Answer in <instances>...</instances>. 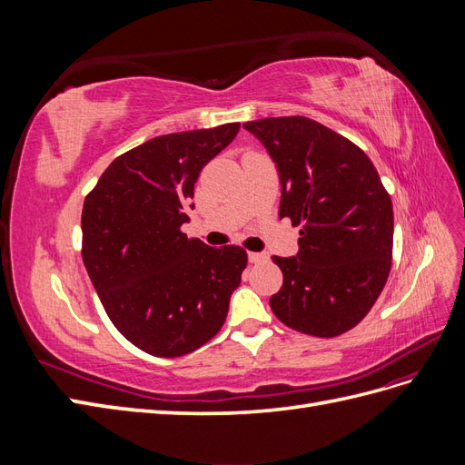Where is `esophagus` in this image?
<instances>
[{"label": "esophagus", "mask_w": 465, "mask_h": 465, "mask_svg": "<svg viewBox=\"0 0 465 465\" xmlns=\"http://www.w3.org/2000/svg\"><path fill=\"white\" fill-rule=\"evenodd\" d=\"M248 260H250V263H260V262H265L267 256L263 254V252H248Z\"/></svg>", "instance_id": "1"}]
</instances>
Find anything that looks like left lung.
I'll return each instance as SVG.
<instances>
[{
  "label": "left lung",
  "instance_id": "left-lung-1",
  "mask_svg": "<svg viewBox=\"0 0 465 465\" xmlns=\"http://www.w3.org/2000/svg\"><path fill=\"white\" fill-rule=\"evenodd\" d=\"M277 166L279 219L302 224L297 256L273 262L270 299L285 326L335 337L369 314L391 267L393 209L374 164L347 137L304 116L246 122Z\"/></svg>",
  "mask_w": 465,
  "mask_h": 465
}]
</instances>
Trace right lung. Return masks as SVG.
Here are the masks:
<instances>
[{"label": "right lung", "mask_w": 465, "mask_h": 465, "mask_svg": "<svg viewBox=\"0 0 465 465\" xmlns=\"http://www.w3.org/2000/svg\"><path fill=\"white\" fill-rule=\"evenodd\" d=\"M241 124L153 137L98 178L81 215L83 263L116 330L153 357L174 359L223 328L248 256L188 238L193 184Z\"/></svg>", "instance_id": "add662e5"}]
</instances>
